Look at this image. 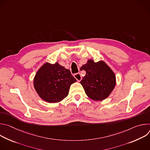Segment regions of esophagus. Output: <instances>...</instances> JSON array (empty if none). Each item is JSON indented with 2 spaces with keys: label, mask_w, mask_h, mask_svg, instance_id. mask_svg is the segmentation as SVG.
Returning a JSON list of instances; mask_svg holds the SVG:
<instances>
[{
  "label": "esophagus",
  "mask_w": 150,
  "mask_h": 150,
  "mask_svg": "<svg viewBox=\"0 0 150 150\" xmlns=\"http://www.w3.org/2000/svg\"><path fill=\"white\" fill-rule=\"evenodd\" d=\"M74 77L77 79L78 81H80L82 79V76H81L80 73H76V74H74Z\"/></svg>",
  "instance_id": "esophagus-1"
}]
</instances>
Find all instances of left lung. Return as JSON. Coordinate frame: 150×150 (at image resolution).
I'll use <instances>...</instances> for the list:
<instances>
[{
	"label": "left lung",
	"instance_id": "obj_1",
	"mask_svg": "<svg viewBox=\"0 0 150 150\" xmlns=\"http://www.w3.org/2000/svg\"><path fill=\"white\" fill-rule=\"evenodd\" d=\"M81 70L86 71L81 83L86 94L96 101L108 97L116 85V76L112 70L103 61L94 62L88 60Z\"/></svg>",
	"mask_w": 150,
	"mask_h": 150
}]
</instances>
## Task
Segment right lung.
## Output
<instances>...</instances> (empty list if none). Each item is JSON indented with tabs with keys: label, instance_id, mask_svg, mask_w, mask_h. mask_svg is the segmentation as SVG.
<instances>
[{
	"label": "right lung",
	"instance_id": "right-lung-1",
	"mask_svg": "<svg viewBox=\"0 0 150 150\" xmlns=\"http://www.w3.org/2000/svg\"><path fill=\"white\" fill-rule=\"evenodd\" d=\"M76 81L70 71L58 63H46L34 79V88L39 96L48 103H57L67 97L71 85Z\"/></svg>",
	"mask_w": 150,
	"mask_h": 150
}]
</instances>
